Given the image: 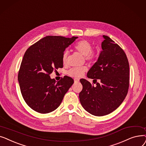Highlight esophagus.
Returning a JSON list of instances; mask_svg holds the SVG:
<instances>
[{
	"instance_id": "obj_1",
	"label": "esophagus",
	"mask_w": 146,
	"mask_h": 146,
	"mask_svg": "<svg viewBox=\"0 0 146 146\" xmlns=\"http://www.w3.org/2000/svg\"><path fill=\"white\" fill-rule=\"evenodd\" d=\"M79 81H80V80L78 78H74V82H78Z\"/></svg>"
}]
</instances>
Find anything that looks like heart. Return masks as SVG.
I'll return each instance as SVG.
<instances>
[{"mask_svg": "<svg viewBox=\"0 0 146 146\" xmlns=\"http://www.w3.org/2000/svg\"><path fill=\"white\" fill-rule=\"evenodd\" d=\"M75 50L82 56H84L85 59L90 62H93L96 60L97 53L92 50V46L90 42L86 40L80 41L74 46ZM68 52L65 51L62 55V62L65 64L66 62ZM87 71V68L85 66L80 68H72L68 71V74L72 77H80Z\"/></svg>", "mask_w": 146, "mask_h": 146, "instance_id": "obj_1", "label": "heart"}]
</instances>
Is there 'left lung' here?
Here are the masks:
<instances>
[{
	"mask_svg": "<svg viewBox=\"0 0 146 146\" xmlns=\"http://www.w3.org/2000/svg\"><path fill=\"white\" fill-rule=\"evenodd\" d=\"M102 50L87 77L100 82L96 86L81 79L82 90L79 94L82 106L90 114L102 116L118 108L128 93L129 66L126 54L109 37L103 36ZM95 82V83H96Z\"/></svg>",
	"mask_w": 146,
	"mask_h": 146,
	"instance_id": "8db88e82",
	"label": "left lung"
}]
</instances>
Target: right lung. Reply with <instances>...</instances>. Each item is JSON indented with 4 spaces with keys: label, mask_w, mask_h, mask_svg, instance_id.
Segmentation results:
<instances>
[{
    "label": "right lung",
    "mask_w": 146,
    "mask_h": 146,
    "mask_svg": "<svg viewBox=\"0 0 146 146\" xmlns=\"http://www.w3.org/2000/svg\"><path fill=\"white\" fill-rule=\"evenodd\" d=\"M78 37L46 36L26 50L18 75L21 92L29 107L40 113L56 109L73 84L65 76L59 81L52 79L54 69L63 68L62 55Z\"/></svg>",
    "instance_id": "add662e5"
}]
</instances>
